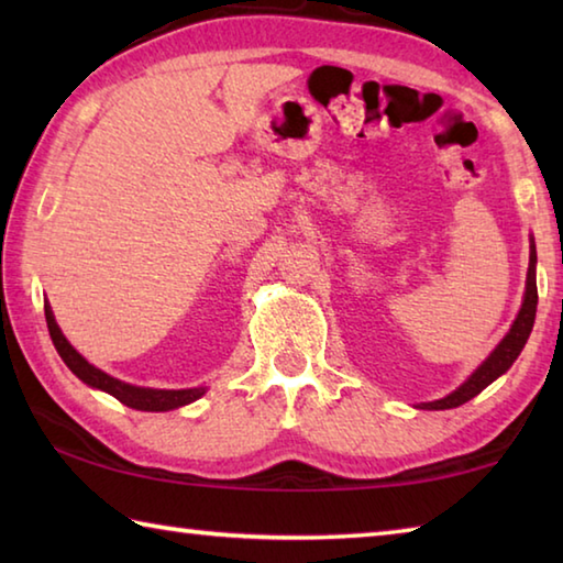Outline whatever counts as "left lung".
<instances>
[{
    "label": "left lung",
    "mask_w": 563,
    "mask_h": 563,
    "mask_svg": "<svg viewBox=\"0 0 563 563\" xmlns=\"http://www.w3.org/2000/svg\"><path fill=\"white\" fill-rule=\"evenodd\" d=\"M537 302H539V292H537V247H533L531 241V255H529V273H527V292H523V302L517 320L509 328L507 335L494 347L492 355L482 362L474 373L466 377V383L454 389L442 399H434V402H424L419 405V409H452L460 407L464 402H470L472 397L482 393L484 387H489L494 379L499 375L507 373V369L514 365V360L519 357V352L527 345V340L531 335L533 328V318H537Z\"/></svg>",
    "instance_id": "1"
}]
</instances>
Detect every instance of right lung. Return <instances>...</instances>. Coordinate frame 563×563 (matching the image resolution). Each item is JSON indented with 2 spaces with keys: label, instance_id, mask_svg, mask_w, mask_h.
<instances>
[{
  "label": "right lung",
  "instance_id": "add662e5",
  "mask_svg": "<svg viewBox=\"0 0 563 563\" xmlns=\"http://www.w3.org/2000/svg\"><path fill=\"white\" fill-rule=\"evenodd\" d=\"M44 316H46V328H49L54 347L62 355V360L66 362V367H69L71 373L81 379V383H87L89 387H97V389H101V393H109L111 397H117L119 402H123L131 409H144V412H168V409L190 405V402H196L201 395H206V387L151 389V387H136V385L121 383V379L107 375L103 369L93 367L91 362L84 360L79 352L69 345V340L62 335L59 325H56L49 302H44Z\"/></svg>",
  "mask_w": 563,
  "mask_h": 563
}]
</instances>
